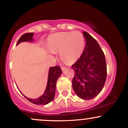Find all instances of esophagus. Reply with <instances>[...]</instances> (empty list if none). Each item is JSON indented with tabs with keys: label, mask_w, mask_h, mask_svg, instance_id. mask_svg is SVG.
<instances>
[{
	"label": "esophagus",
	"mask_w": 128,
	"mask_h": 128,
	"mask_svg": "<svg viewBox=\"0 0 128 128\" xmlns=\"http://www.w3.org/2000/svg\"><path fill=\"white\" fill-rule=\"evenodd\" d=\"M65 67H61V70H62V71H64V70H65Z\"/></svg>",
	"instance_id": "esophagus-1"
}]
</instances>
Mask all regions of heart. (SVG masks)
<instances>
[{
    "label": "heart",
    "instance_id": "obj_1",
    "mask_svg": "<svg viewBox=\"0 0 128 128\" xmlns=\"http://www.w3.org/2000/svg\"><path fill=\"white\" fill-rule=\"evenodd\" d=\"M86 40L80 32H63L51 35L48 39V48L52 53L60 52V58L72 64L82 55Z\"/></svg>",
    "mask_w": 128,
    "mask_h": 128
}]
</instances>
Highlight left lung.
Returning <instances> with one entry per match:
<instances>
[{"mask_svg": "<svg viewBox=\"0 0 128 128\" xmlns=\"http://www.w3.org/2000/svg\"><path fill=\"white\" fill-rule=\"evenodd\" d=\"M86 47L80 58L72 66L74 71L72 86L77 96L90 100L102 91L106 79L105 55L97 41L86 32H83Z\"/></svg>", "mask_w": 128, "mask_h": 128, "instance_id": "1", "label": "left lung"}]
</instances>
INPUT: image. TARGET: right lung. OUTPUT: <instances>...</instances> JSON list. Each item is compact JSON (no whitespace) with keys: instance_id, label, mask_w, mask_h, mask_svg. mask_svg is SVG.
<instances>
[{"instance_id":"add662e5","label":"right lung","mask_w":128,"mask_h":128,"mask_svg":"<svg viewBox=\"0 0 128 128\" xmlns=\"http://www.w3.org/2000/svg\"><path fill=\"white\" fill-rule=\"evenodd\" d=\"M34 33H26L23 34L18 41L17 42V45L22 42H34L33 39ZM62 73V70L59 66L50 67L49 68V74H48V83H47L46 88L44 94L36 99H30L22 94L30 102L36 105H47L54 100L55 98L56 90V83L58 78Z\"/></svg>"}]
</instances>
